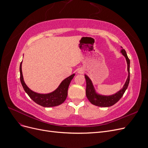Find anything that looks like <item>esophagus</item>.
<instances>
[{
	"instance_id": "esophagus-1",
	"label": "esophagus",
	"mask_w": 148,
	"mask_h": 148,
	"mask_svg": "<svg viewBox=\"0 0 148 148\" xmlns=\"http://www.w3.org/2000/svg\"><path fill=\"white\" fill-rule=\"evenodd\" d=\"M78 72L79 73H83L84 72V71H83V69H78Z\"/></svg>"
}]
</instances>
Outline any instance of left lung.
I'll list each match as a JSON object with an SVG mask.
<instances>
[{"instance_id": "left-lung-1", "label": "left lung", "mask_w": 148, "mask_h": 148, "mask_svg": "<svg viewBox=\"0 0 148 148\" xmlns=\"http://www.w3.org/2000/svg\"><path fill=\"white\" fill-rule=\"evenodd\" d=\"M121 52L122 54L126 58V60L128 64V76L127 79V82L125 83L123 89H121L118 92L114 95L109 96H101L99 95L96 93L95 89H94L93 85L91 79L87 77L86 75L84 76L85 79H86V95L88 99V100L90 101L91 104L93 105H95L96 106L99 107H110L114 105L115 103H117L122 97L125 93V91L128 88V84L130 82V61L128 59L126 51H125L124 49H122L121 50Z\"/></svg>"}]
</instances>
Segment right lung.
I'll use <instances>...</instances> for the list:
<instances>
[{"instance_id": "add662e5", "label": "right lung", "mask_w": 148, "mask_h": 148, "mask_svg": "<svg viewBox=\"0 0 148 148\" xmlns=\"http://www.w3.org/2000/svg\"><path fill=\"white\" fill-rule=\"evenodd\" d=\"M21 64L22 62H21L20 66V82L25 92L28 94V95L34 102L42 107H50L60 105L65 101L67 95H68V89L69 84L71 79L74 77L75 74L71 75L68 78L65 79L60 83L59 86L58 87L56 90L53 92L49 94H46V95H42V94H38L31 91L25 83L23 75H22Z\"/></svg>"}]
</instances>
